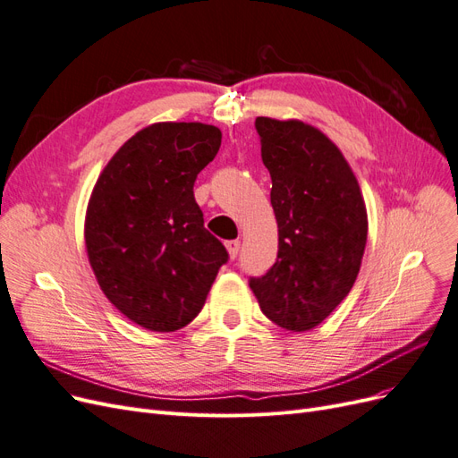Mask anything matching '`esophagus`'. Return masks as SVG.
<instances>
[{"label":"esophagus","instance_id":"34e87169","mask_svg":"<svg viewBox=\"0 0 458 458\" xmlns=\"http://www.w3.org/2000/svg\"><path fill=\"white\" fill-rule=\"evenodd\" d=\"M225 246H227V252H229L231 259H234V258L239 256V250H241V242L239 241H229Z\"/></svg>","mask_w":458,"mask_h":458}]
</instances>
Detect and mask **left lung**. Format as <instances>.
Returning <instances> with one entry per match:
<instances>
[{
	"label": "left lung",
	"instance_id": "1",
	"mask_svg": "<svg viewBox=\"0 0 458 458\" xmlns=\"http://www.w3.org/2000/svg\"><path fill=\"white\" fill-rule=\"evenodd\" d=\"M256 130L273 182L279 254L250 288L275 325L313 330L350 294L361 269L367 206L352 165L321 130L267 116L256 118Z\"/></svg>",
	"mask_w": 458,
	"mask_h": 458
}]
</instances>
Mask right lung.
Returning <instances> with one entry per match:
<instances>
[{
  "mask_svg": "<svg viewBox=\"0 0 458 458\" xmlns=\"http://www.w3.org/2000/svg\"><path fill=\"white\" fill-rule=\"evenodd\" d=\"M219 145L210 123H150L114 152L91 191L89 266L108 301L147 330L187 327L229 258L192 195Z\"/></svg>",
  "mask_w": 458,
  "mask_h": 458,
  "instance_id": "1",
  "label": "right lung"
}]
</instances>
